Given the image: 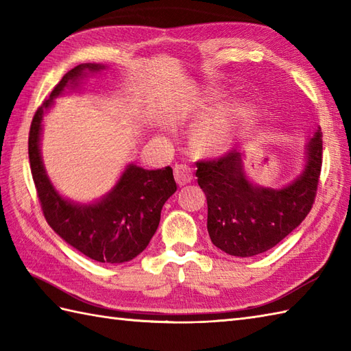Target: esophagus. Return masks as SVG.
Segmentation results:
<instances>
[{"mask_svg": "<svg viewBox=\"0 0 351 351\" xmlns=\"http://www.w3.org/2000/svg\"><path fill=\"white\" fill-rule=\"evenodd\" d=\"M175 180L181 187L189 184L193 180V169L187 164H175Z\"/></svg>", "mask_w": 351, "mask_h": 351, "instance_id": "34e87169", "label": "esophagus"}]
</instances>
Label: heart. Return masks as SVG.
I'll use <instances>...</instances> for the list:
<instances>
[{
  "mask_svg": "<svg viewBox=\"0 0 351 351\" xmlns=\"http://www.w3.org/2000/svg\"><path fill=\"white\" fill-rule=\"evenodd\" d=\"M232 140V123L223 114L205 117L193 128V141L205 151H223Z\"/></svg>",
  "mask_w": 351,
  "mask_h": 351,
  "instance_id": "obj_1",
  "label": "heart"
}]
</instances>
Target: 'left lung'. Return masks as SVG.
I'll use <instances>...</instances> for the list:
<instances>
[{
	"instance_id": "obj_1",
	"label": "left lung",
	"mask_w": 351,
	"mask_h": 351,
	"mask_svg": "<svg viewBox=\"0 0 351 351\" xmlns=\"http://www.w3.org/2000/svg\"><path fill=\"white\" fill-rule=\"evenodd\" d=\"M243 160V151H230L220 158L199 161L196 176L206 196V228L213 244L228 255L249 258L279 244L309 214L322 171V128L304 146L300 173L280 189L252 182Z\"/></svg>"
}]
</instances>
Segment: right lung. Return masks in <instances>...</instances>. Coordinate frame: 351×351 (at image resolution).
<instances>
[{
    "label": "right lung",
    "mask_w": 351,
    "mask_h": 351,
    "mask_svg": "<svg viewBox=\"0 0 351 351\" xmlns=\"http://www.w3.org/2000/svg\"><path fill=\"white\" fill-rule=\"evenodd\" d=\"M106 68L99 63H83L62 78L33 117L28 158L43 215L54 232L90 259L122 264L140 255L158 229L162 205L176 191L173 170L169 166L146 170L131 162L107 195L81 204L57 191L40 152L43 116L54 106V99L66 88L77 90L88 73H99Z\"/></svg>",
    "instance_id": "obj_1"
}]
</instances>
